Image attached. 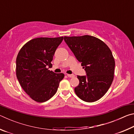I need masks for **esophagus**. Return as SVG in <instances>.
I'll return each mask as SVG.
<instances>
[{
	"label": "esophagus",
	"mask_w": 134,
	"mask_h": 134,
	"mask_svg": "<svg viewBox=\"0 0 134 134\" xmlns=\"http://www.w3.org/2000/svg\"><path fill=\"white\" fill-rule=\"evenodd\" d=\"M69 77H70V78H72V77H74V76L73 75V74H67V75Z\"/></svg>",
	"instance_id": "obj_1"
}]
</instances>
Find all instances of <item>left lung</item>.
<instances>
[{
    "mask_svg": "<svg viewBox=\"0 0 134 134\" xmlns=\"http://www.w3.org/2000/svg\"><path fill=\"white\" fill-rule=\"evenodd\" d=\"M68 47L79 62L86 76H77L79 85L74 92L79 98L93 102L102 97L113 80L115 60L105 42L93 36L64 37Z\"/></svg>",
    "mask_w": 134,
    "mask_h": 134,
    "instance_id": "obj_1",
    "label": "left lung"
}]
</instances>
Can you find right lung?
I'll return each instance as SVG.
<instances>
[{
  "mask_svg": "<svg viewBox=\"0 0 134 134\" xmlns=\"http://www.w3.org/2000/svg\"><path fill=\"white\" fill-rule=\"evenodd\" d=\"M63 37H41L31 40L20 49L16 61L18 81L24 90L37 102H44L57 91L63 73L48 70L56 49Z\"/></svg>",
  "mask_w": 134,
  "mask_h": 134,
  "instance_id": "obj_1",
  "label": "right lung"
}]
</instances>
